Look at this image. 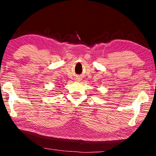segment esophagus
I'll return each instance as SVG.
<instances>
[{"label": "esophagus", "instance_id": "obj_1", "mask_svg": "<svg viewBox=\"0 0 156 156\" xmlns=\"http://www.w3.org/2000/svg\"><path fill=\"white\" fill-rule=\"evenodd\" d=\"M78 78V81H80V78Z\"/></svg>", "mask_w": 156, "mask_h": 156}]
</instances>
